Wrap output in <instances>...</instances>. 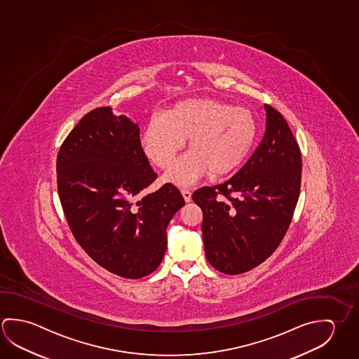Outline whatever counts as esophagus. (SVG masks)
I'll return each instance as SVG.
<instances>
[{
    "label": "esophagus",
    "instance_id": "1",
    "mask_svg": "<svg viewBox=\"0 0 359 359\" xmlns=\"http://www.w3.org/2000/svg\"><path fill=\"white\" fill-rule=\"evenodd\" d=\"M182 196H184V200H185L187 203H189V201L191 200V191H190L189 189H182Z\"/></svg>",
    "mask_w": 359,
    "mask_h": 359
}]
</instances>
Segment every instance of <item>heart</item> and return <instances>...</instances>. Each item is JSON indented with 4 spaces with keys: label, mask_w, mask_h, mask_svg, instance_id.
I'll return each instance as SVG.
<instances>
[{
    "label": "heart",
    "mask_w": 359,
    "mask_h": 359,
    "mask_svg": "<svg viewBox=\"0 0 359 359\" xmlns=\"http://www.w3.org/2000/svg\"><path fill=\"white\" fill-rule=\"evenodd\" d=\"M255 131L253 115L247 109L198 97L180 101L163 116L151 118L142 144L147 158L166 169L188 139V153L172 164L165 180L191 185L208 171L219 177L236 169L247 158Z\"/></svg>",
    "instance_id": "1"
}]
</instances>
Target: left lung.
Listing matches in <instances>:
<instances>
[{"mask_svg": "<svg viewBox=\"0 0 359 359\" xmlns=\"http://www.w3.org/2000/svg\"><path fill=\"white\" fill-rule=\"evenodd\" d=\"M265 111L264 136L247 164L228 182L193 194L203 210L206 259L224 274L245 273L274 253L299 198V145L280 112L266 104Z\"/></svg>", "mask_w": 359, "mask_h": 359, "instance_id": "1", "label": "left lung"}]
</instances>
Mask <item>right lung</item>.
Here are the masks:
<instances>
[{"instance_id":"obj_1","label":"right lung","mask_w":359,"mask_h":359,"mask_svg":"<svg viewBox=\"0 0 359 359\" xmlns=\"http://www.w3.org/2000/svg\"><path fill=\"white\" fill-rule=\"evenodd\" d=\"M56 171L66 220L90 258L128 279L159 266L168 224L185 201L170 182L144 193L158 174L137 123L109 106L91 110L62 142Z\"/></svg>"}]
</instances>
